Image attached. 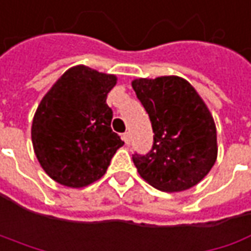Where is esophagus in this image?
I'll return each instance as SVG.
<instances>
[{
	"instance_id": "obj_1",
	"label": "esophagus",
	"mask_w": 251,
	"mask_h": 251,
	"mask_svg": "<svg viewBox=\"0 0 251 251\" xmlns=\"http://www.w3.org/2000/svg\"><path fill=\"white\" fill-rule=\"evenodd\" d=\"M122 139H124V142H125V145H130V135L126 132L122 135Z\"/></svg>"
}]
</instances>
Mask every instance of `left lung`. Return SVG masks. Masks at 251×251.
<instances>
[{
    "label": "left lung",
    "mask_w": 251,
    "mask_h": 251,
    "mask_svg": "<svg viewBox=\"0 0 251 251\" xmlns=\"http://www.w3.org/2000/svg\"><path fill=\"white\" fill-rule=\"evenodd\" d=\"M132 87L154 132L151 150L132 157L137 173L166 192L197 185L218 156L216 126L200 94L178 75L137 78Z\"/></svg>",
    "instance_id": "left-lung-1"
}]
</instances>
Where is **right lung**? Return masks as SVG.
<instances>
[{
    "instance_id": "add662e5",
    "label": "right lung",
    "mask_w": 251,
    "mask_h": 251,
    "mask_svg": "<svg viewBox=\"0 0 251 251\" xmlns=\"http://www.w3.org/2000/svg\"><path fill=\"white\" fill-rule=\"evenodd\" d=\"M116 75L75 66L42 98L32 122V143L51 180L82 188L100 180L124 142L111 129L106 95Z\"/></svg>"
}]
</instances>
